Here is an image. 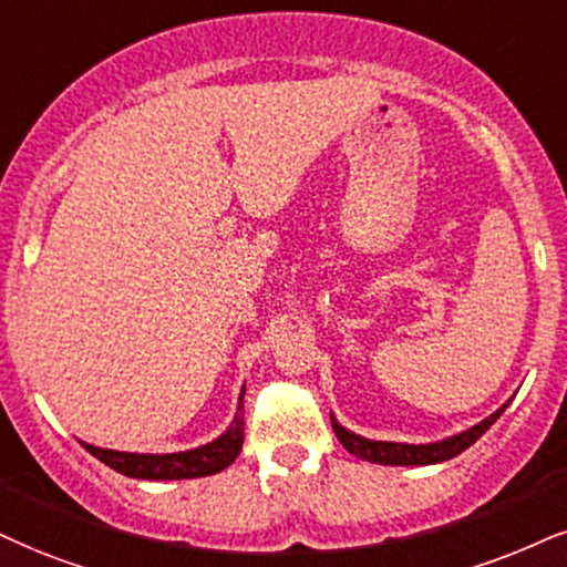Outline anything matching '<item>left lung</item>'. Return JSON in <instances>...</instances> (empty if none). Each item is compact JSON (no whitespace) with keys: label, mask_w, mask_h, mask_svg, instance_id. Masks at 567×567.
Listing matches in <instances>:
<instances>
[{"label":"left lung","mask_w":567,"mask_h":567,"mask_svg":"<svg viewBox=\"0 0 567 567\" xmlns=\"http://www.w3.org/2000/svg\"><path fill=\"white\" fill-rule=\"evenodd\" d=\"M507 404L509 402L502 404L494 415H488L486 421L473 425V429L457 433V436L442 439V442H433V444L373 442V439L358 436V433L347 431L333 415H331V425H333V433L339 436V442L344 444V450L349 454H354V457L368 460V463H375V465H436V463H444V460L457 457V454L465 452L467 446L476 444L478 439L484 436L488 429H492L494 421H497L502 412H505Z\"/></svg>","instance_id":"left-lung-1"}]
</instances>
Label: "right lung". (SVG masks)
Segmentation results:
<instances>
[{"mask_svg": "<svg viewBox=\"0 0 567 567\" xmlns=\"http://www.w3.org/2000/svg\"><path fill=\"white\" fill-rule=\"evenodd\" d=\"M244 389L239 396V410H236L234 421L226 431L220 433L215 442L202 444L197 450L186 452H171V454H138V452H117V450H102V446L86 444L89 454L113 471L123 473L128 478H146V481H181V478H202L220 473L239 457L244 444Z\"/></svg>", "mask_w": 567, "mask_h": 567, "instance_id": "right-lung-1", "label": "right lung"}]
</instances>
